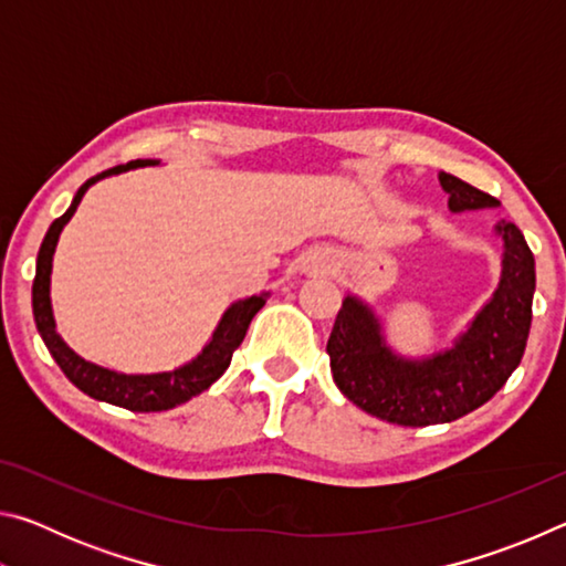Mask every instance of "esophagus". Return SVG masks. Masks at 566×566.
<instances>
[{
    "label": "esophagus",
    "mask_w": 566,
    "mask_h": 566,
    "mask_svg": "<svg viewBox=\"0 0 566 566\" xmlns=\"http://www.w3.org/2000/svg\"><path fill=\"white\" fill-rule=\"evenodd\" d=\"M324 264H327V256H324V254H314L312 260H310V266H312V270H322Z\"/></svg>",
    "instance_id": "obj_1"
}]
</instances>
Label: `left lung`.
Wrapping results in <instances>:
<instances>
[{
	"mask_svg": "<svg viewBox=\"0 0 566 566\" xmlns=\"http://www.w3.org/2000/svg\"><path fill=\"white\" fill-rule=\"evenodd\" d=\"M452 212L500 202L486 191L439 171ZM504 239L502 280L452 347L407 359L387 347L375 312L347 296L327 342L334 385L367 415L401 427L444 424L490 401L520 367L532 327L534 256L514 222L494 227Z\"/></svg>",
	"mask_w": 566,
	"mask_h": 566,
	"instance_id": "obj_1",
	"label": "left lung"
}]
</instances>
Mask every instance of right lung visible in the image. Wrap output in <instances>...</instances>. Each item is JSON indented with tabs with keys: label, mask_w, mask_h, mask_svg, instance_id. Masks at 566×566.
<instances>
[{
	"label": "right lung",
	"mask_w": 566,
	"mask_h": 566,
	"mask_svg": "<svg viewBox=\"0 0 566 566\" xmlns=\"http://www.w3.org/2000/svg\"><path fill=\"white\" fill-rule=\"evenodd\" d=\"M145 165H157V161L151 159L127 161V165L112 167L107 171H102V175L87 179L80 189H76L70 209H66L60 219H54L52 227L46 229L40 254H36L32 310H34L36 329H40L46 349H50L54 361L60 364V369L76 389H82L84 395H90L92 399L107 401V405H117L129 411H161V409L185 405V401H189L191 397L202 395L205 389L212 387L214 381L224 375L229 361H232L234 349L244 339L249 322H252L254 314L264 306L266 292L247 296V300H239L229 306V310L222 314V319H219L212 339L207 342V347L199 352L195 359L181 364V367L171 371H159V375H122V371L104 369L99 364L82 359L80 354L66 347L64 339L56 334L52 300H50L52 256H54L56 242H60L62 229L66 222H70L72 214L76 212V207L82 202L84 191H87L94 181L112 175H122V171L145 167Z\"/></svg>",
	"instance_id": "add662e5"
}]
</instances>
